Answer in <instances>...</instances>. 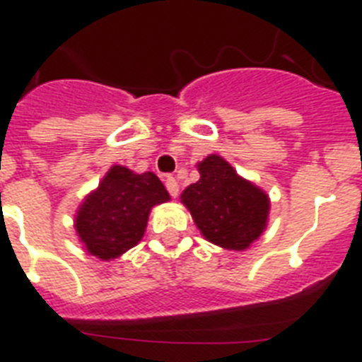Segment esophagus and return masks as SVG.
Returning <instances> with one entry per match:
<instances>
[{
	"label": "esophagus",
	"instance_id": "esophagus-1",
	"mask_svg": "<svg viewBox=\"0 0 362 362\" xmlns=\"http://www.w3.org/2000/svg\"><path fill=\"white\" fill-rule=\"evenodd\" d=\"M165 187H168L169 194H171L173 199H175V197H178V191H180V187H178L177 178H173V177L165 178Z\"/></svg>",
	"mask_w": 362,
	"mask_h": 362
}]
</instances>
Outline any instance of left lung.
Instances as JSON below:
<instances>
[{
	"mask_svg": "<svg viewBox=\"0 0 362 362\" xmlns=\"http://www.w3.org/2000/svg\"><path fill=\"white\" fill-rule=\"evenodd\" d=\"M197 169L199 182L182 191L180 202L206 240L224 250H247L268 228V193L218 155L206 156Z\"/></svg>",
	"mask_w": 362,
	"mask_h": 362,
	"instance_id": "obj_1",
	"label": "left lung"
}]
</instances>
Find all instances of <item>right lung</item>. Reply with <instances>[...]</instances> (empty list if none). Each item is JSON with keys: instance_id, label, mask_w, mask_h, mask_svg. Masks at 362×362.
<instances>
[{"instance_id": "right-lung-1", "label": "right lung", "mask_w": 362, "mask_h": 362, "mask_svg": "<svg viewBox=\"0 0 362 362\" xmlns=\"http://www.w3.org/2000/svg\"><path fill=\"white\" fill-rule=\"evenodd\" d=\"M169 200L155 173H134L116 163L81 200L74 229L89 255L109 262L142 240L151 209Z\"/></svg>"}]
</instances>
